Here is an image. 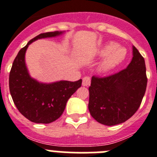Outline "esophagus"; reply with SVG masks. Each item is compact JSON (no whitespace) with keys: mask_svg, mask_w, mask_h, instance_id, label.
<instances>
[{"mask_svg":"<svg viewBox=\"0 0 157 157\" xmlns=\"http://www.w3.org/2000/svg\"><path fill=\"white\" fill-rule=\"evenodd\" d=\"M91 82V78L89 76H85L82 78V86H90Z\"/></svg>","mask_w":157,"mask_h":157,"instance_id":"obj_1","label":"esophagus"}]
</instances>
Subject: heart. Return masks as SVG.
I'll list each match as a JSON object with an SVG mask.
<instances>
[{"label":"heart","mask_w":157,"mask_h":157,"mask_svg":"<svg viewBox=\"0 0 157 157\" xmlns=\"http://www.w3.org/2000/svg\"><path fill=\"white\" fill-rule=\"evenodd\" d=\"M98 55L99 56H104L98 65V71L101 73H106L115 68L124 60L127 50L123 47L119 46L116 43L110 42L100 49Z\"/></svg>","instance_id":"heart-1"}]
</instances>
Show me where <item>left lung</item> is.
I'll return each mask as SVG.
<instances>
[{
	"label": "left lung",
	"instance_id": "8db88e82",
	"mask_svg": "<svg viewBox=\"0 0 157 157\" xmlns=\"http://www.w3.org/2000/svg\"><path fill=\"white\" fill-rule=\"evenodd\" d=\"M146 86L145 59L133 46L132 60L127 68L107 77H92L89 87L90 115L106 126L124 123L138 111Z\"/></svg>",
	"mask_w": 157,
	"mask_h": 157
}]
</instances>
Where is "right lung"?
I'll use <instances>...</instances> for the list:
<instances>
[{
  "label": "right lung",
  "instance_id": "right-lung-1",
  "mask_svg": "<svg viewBox=\"0 0 157 157\" xmlns=\"http://www.w3.org/2000/svg\"><path fill=\"white\" fill-rule=\"evenodd\" d=\"M64 31L40 34L22 48L14 59L9 74V90L14 104L27 120L36 123H50L61 116L71 95L82 86L76 82L59 81L39 82L30 77L25 63V53L29 45L41 38L52 37Z\"/></svg>",
  "mask_w": 157,
  "mask_h": 157
}]
</instances>
